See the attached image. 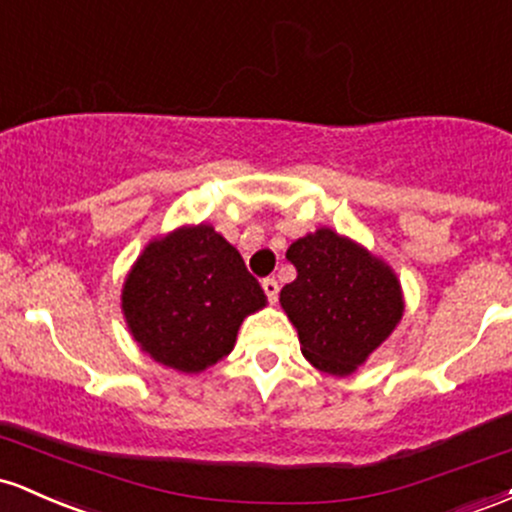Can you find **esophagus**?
Listing matches in <instances>:
<instances>
[{
  "mask_svg": "<svg viewBox=\"0 0 512 512\" xmlns=\"http://www.w3.org/2000/svg\"><path fill=\"white\" fill-rule=\"evenodd\" d=\"M262 289H265L269 301L277 303V299H279V282H277V279H274V277L262 279Z\"/></svg>",
  "mask_w": 512,
  "mask_h": 512,
  "instance_id": "1",
  "label": "esophagus"
}]
</instances>
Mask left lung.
<instances>
[{"mask_svg":"<svg viewBox=\"0 0 512 512\" xmlns=\"http://www.w3.org/2000/svg\"><path fill=\"white\" fill-rule=\"evenodd\" d=\"M286 260L296 267V279L279 301L299 330L303 357L325 374H352L403 316L396 274L330 228L291 243Z\"/></svg>","mask_w":512,"mask_h":512,"instance_id":"obj_1","label":"left lung"}]
</instances>
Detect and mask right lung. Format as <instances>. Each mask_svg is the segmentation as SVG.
Listing matches in <instances>:
<instances>
[{
  "instance_id": "obj_1",
  "label": "right lung",
  "mask_w": 512,
  "mask_h": 512,
  "mask_svg": "<svg viewBox=\"0 0 512 512\" xmlns=\"http://www.w3.org/2000/svg\"><path fill=\"white\" fill-rule=\"evenodd\" d=\"M267 303L243 257L213 226H184L143 250L121 308L140 350L199 374L233 350L240 323Z\"/></svg>"
}]
</instances>
